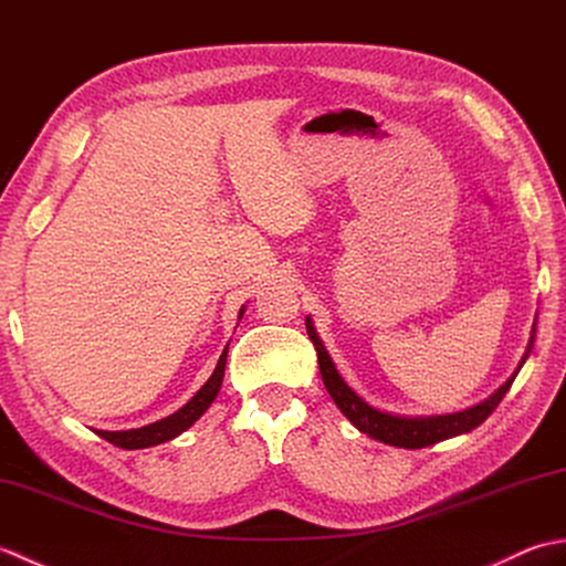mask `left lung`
<instances>
[{"label":"left lung","mask_w":566,"mask_h":566,"mask_svg":"<svg viewBox=\"0 0 566 566\" xmlns=\"http://www.w3.org/2000/svg\"><path fill=\"white\" fill-rule=\"evenodd\" d=\"M306 333L311 343H314L316 353H318V367H321V377L326 389L331 394V399L335 401V406L347 416V420L357 428L367 432L369 438H375L379 442L394 444V448H406V450H420L428 448V444H436L440 440H448L452 436H460V432H469L472 428H476L479 423L491 416V411L501 403L503 396L511 389V384L515 377H511L503 387L489 396L486 401H482L479 406L467 408L462 413H450V416H432V418H403V416H391V413H381L377 408H371L369 403H365L359 396L347 387L343 381V377L335 369L331 355L326 353V347L318 340V333L314 328L311 318H306ZM533 340H535V328H533V338L527 343L525 357L531 355L533 350ZM523 357V363H525Z\"/></svg>","instance_id":"8db88e82"}]
</instances>
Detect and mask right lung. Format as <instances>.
<instances>
[{"mask_svg": "<svg viewBox=\"0 0 566 566\" xmlns=\"http://www.w3.org/2000/svg\"><path fill=\"white\" fill-rule=\"evenodd\" d=\"M240 314H243V311H240ZM226 355H228V347L223 350V355L219 357V365H216L209 381L203 384V387L195 396H191V401L179 408L177 413L167 416V418L158 420V423H150L146 428L118 430V432L94 430V432H97V436L104 438L106 442H112V444H116V448H124V450L150 448V444H160L165 440L177 438L179 432H185L203 411H207L211 401L216 399V394H219L221 381H223V369H226Z\"/></svg>", "mask_w": 566, "mask_h": 566, "instance_id": "add662e5", "label": "right lung"}]
</instances>
